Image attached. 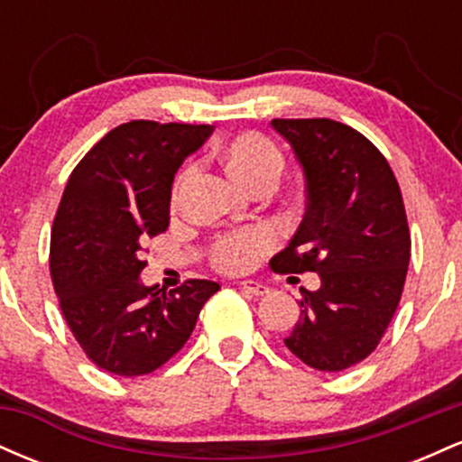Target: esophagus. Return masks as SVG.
Segmentation results:
<instances>
[{"label":"esophagus","mask_w":462,"mask_h":462,"mask_svg":"<svg viewBox=\"0 0 462 462\" xmlns=\"http://www.w3.org/2000/svg\"><path fill=\"white\" fill-rule=\"evenodd\" d=\"M241 289L249 295H256V298H263V295L269 293V289L263 282H256V280H243Z\"/></svg>","instance_id":"34e87169"}]
</instances>
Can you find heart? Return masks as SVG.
<instances>
[{
  "mask_svg": "<svg viewBox=\"0 0 462 462\" xmlns=\"http://www.w3.org/2000/svg\"><path fill=\"white\" fill-rule=\"evenodd\" d=\"M221 164L241 187L249 190L272 189L284 173V153L269 136L261 132H243L217 152ZM193 180V169L178 173L171 189V204L176 206L184 189ZM275 247V232L269 226H252L219 235L210 245V264L224 273H243L252 269L267 252Z\"/></svg>",
  "mask_w": 462,
  "mask_h": 462,
  "instance_id": "1",
  "label": "heart"
}]
</instances>
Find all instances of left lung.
<instances>
[{
    "label": "left lung",
    "instance_id": "obj_1",
    "mask_svg": "<svg viewBox=\"0 0 462 462\" xmlns=\"http://www.w3.org/2000/svg\"><path fill=\"white\" fill-rule=\"evenodd\" d=\"M306 182L304 219L278 273H319L301 289L300 319L284 346L312 369L343 371L378 347L404 291L411 232L400 184L360 132L332 119H273Z\"/></svg>",
    "mask_w": 462,
    "mask_h": 462
}]
</instances>
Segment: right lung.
<instances>
[{"instance_id": "obj_1", "label": "right lung", "mask_w": 462, "mask_h": 462, "mask_svg": "<svg viewBox=\"0 0 462 462\" xmlns=\"http://www.w3.org/2000/svg\"><path fill=\"white\" fill-rule=\"evenodd\" d=\"M210 134L213 125L130 121L69 176L51 227V282L69 330L99 369L132 378L162 367L219 291L213 280H187L164 293L139 278L143 245L169 227L173 176Z\"/></svg>"}]
</instances>
